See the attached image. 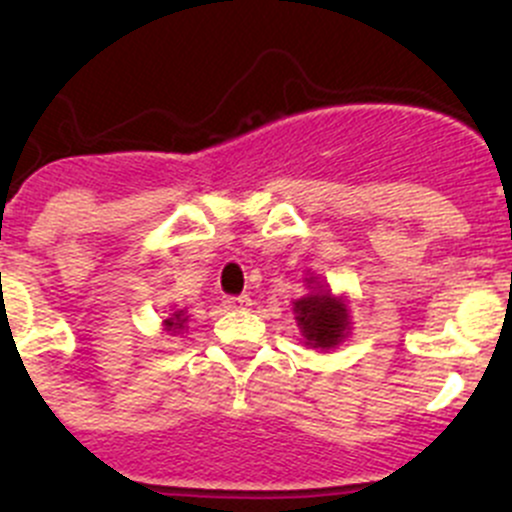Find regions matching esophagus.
Returning a JSON list of instances; mask_svg holds the SVG:
<instances>
[{
	"label": "esophagus",
	"instance_id": "esophagus-1",
	"mask_svg": "<svg viewBox=\"0 0 512 512\" xmlns=\"http://www.w3.org/2000/svg\"><path fill=\"white\" fill-rule=\"evenodd\" d=\"M252 304V299L247 294H240V297H225L223 307L230 309V312H245L247 307Z\"/></svg>",
	"mask_w": 512,
	"mask_h": 512
}]
</instances>
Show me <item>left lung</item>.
Here are the masks:
<instances>
[{
    "mask_svg": "<svg viewBox=\"0 0 512 512\" xmlns=\"http://www.w3.org/2000/svg\"><path fill=\"white\" fill-rule=\"evenodd\" d=\"M312 289L294 302V319L302 332L304 344L314 349H332L349 334V309L342 297H334L327 287L314 277H307Z\"/></svg>",
    "mask_w": 512,
    "mask_h": 512,
    "instance_id": "obj_1",
    "label": "left lung"
}]
</instances>
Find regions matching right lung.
<instances>
[{"label":"right lung","mask_w":512,"mask_h":512,"mask_svg":"<svg viewBox=\"0 0 512 512\" xmlns=\"http://www.w3.org/2000/svg\"><path fill=\"white\" fill-rule=\"evenodd\" d=\"M165 332L170 334H180L185 329V324H188V314H185V309H178L175 307L173 312H170V317L165 319Z\"/></svg>","instance_id":"1"}]
</instances>
